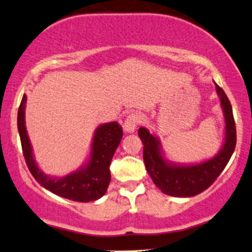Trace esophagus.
I'll list each match as a JSON object with an SVG mask.
<instances>
[{"mask_svg": "<svg viewBox=\"0 0 252 252\" xmlns=\"http://www.w3.org/2000/svg\"><path fill=\"white\" fill-rule=\"evenodd\" d=\"M142 121H143V117L141 114L131 113L126 116V121H124L123 128L126 132H132L133 130L136 129V126H138V124L142 123Z\"/></svg>", "mask_w": 252, "mask_h": 252, "instance_id": "1", "label": "esophagus"}]
</instances>
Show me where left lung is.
<instances>
[{
  "instance_id": "left-lung-1",
  "label": "left lung",
  "mask_w": 252,
  "mask_h": 252,
  "mask_svg": "<svg viewBox=\"0 0 252 252\" xmlns=\"http://www.w3.org/2000/svg\"><path fill=\"white\" fill-rule=\"evenodd\" d=\"M216 91L225 117V142L220 154L215 158L202 164L192 166L170 165L161 157L158 138L152 136L145 128H139L138 136L143 144V158L146 171L156 186L161 192L172 196H194L202 193L218 179L236 146V126L230 101L224 91L216 85Z\"/></svg>"
}]
</instances>
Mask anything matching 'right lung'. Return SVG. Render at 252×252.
Masks as SVG:
<instances>
[{
    "instance_id": "1",
    "label": "right lung",
    "mask_w": 252,
    "mask_h": 252,
    "mask_svg": "<svg viewBox=\"0 0 252 252\" xmlns=\"http://www.w3.org/2000/svg\"><path fill=\"white\" fill-rule=\"evenodd\" d=\"M27 96L23 95L17 115V126L21 137L22 150L29 171L41 186L57 195L78 202H89L100 199L107 192L110 183L109 165L115 150L123 137L119 122L100 126L94 135L91 160L82 170L63 178H50L37 167L31 151L24 123V109Z\"/></svg>"
}]
</instances>
